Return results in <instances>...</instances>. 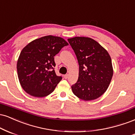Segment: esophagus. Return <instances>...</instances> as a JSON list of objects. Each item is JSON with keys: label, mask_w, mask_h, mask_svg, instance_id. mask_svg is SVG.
Segmentation results:
<instances>
[{"label": "esophagus", "mask_w": 135, "mask_h": 135, "mask_svg": "<svg viewBox=\"0 0 135 135\" xmlns=\"http://www.w3.org/2000/svg\"><path fill=\"white\" fill-rule=\"evenodd\" d=\"M64 78L65 79H68V74H66V75H64Z\"/></svg>", "instance_id": "obj_1"}]
</instances>
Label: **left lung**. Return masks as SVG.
<instances>
[{
  "label": "left lung",
  "mask_w": 135,
  "mask_h": 135,
  "mask_svg": "<svg viewBox=\"0 0 135 135\" xmlns=\"http://www.w3.org/2000/svg\"><path fill=\"white\" fill-rule=\"evenodd\" d=\"M68 40L79 64L78 80L71 86L73 92L85 101L98 99L107 90L113 76L110 55L91 38L75 36Z\"/></svg>",
  "instance_id": "1"
}]
</instances>
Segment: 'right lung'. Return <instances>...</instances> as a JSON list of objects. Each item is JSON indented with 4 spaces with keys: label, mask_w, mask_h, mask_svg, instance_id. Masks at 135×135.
Returning a JSON list of instances; mask_svg holds the SVG:
<instances>
[{
    "label": "right lung",
    "mask_w": 135,
    "mask_h": 135,
    "mask_svg": "<svg viewBox=\"0 0 135 135\" xmlns=\"http://www.w3.org/2000/svg\"><path fill=\"white\" fill-rule=\"evenodd\" d=\"M68 43L59 36L48 35L35 39L25 46L17 62L21 86L35 97H44L53 92L61 76L55 74L54 56Z\"/></svg>",
    "instance_id": "add662e5"
}]
</instances>
